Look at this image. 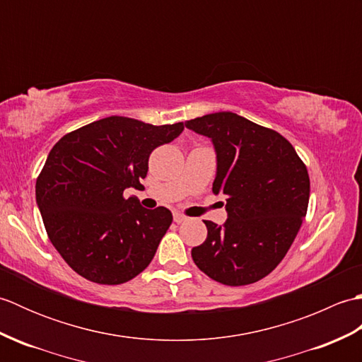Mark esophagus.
I'll return each mask as SVG.
<instances>
[{
    "label": "esophagus",
    "mask_w": 362,
    "mask_h": 362,
    "mask_svg": "<svg viewBox=\"0 0 362 362\" xmlns=\"http://www.w3.org/2000/svg\"><path fill=\"white\" fill-rule=\"evenodd\" d=\"M183 221H187V216H183V214H180V213H174V222H177V224H182Z\"/></svg>",
    "instance_id": "1"
}]
</instances>
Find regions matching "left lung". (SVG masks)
<instances>
[{"instance_id":"left-lung-1","label":"left lung","mask_w":362,"mask_h":362,"mask_svg":"<svg viewBox=\"0 0 362 362\" xmlns=\"http://www.w3.org/2000/svg\"><path fill=\"white\" fill-rule=\"evenodd\" d=\"M185 126L213 141V193L227 201L226 224L204 221L209 235L191 257L204 274L227 286L264 279L286 255L306 216L305 163L279 132L232 112L205 115Z\"/></svg>"}]
</instances>
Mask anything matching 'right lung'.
I'll list each match as a JSON object with an SVG mask.
<instances>
[{
    "label": "right lung",
    "mask_w": 362,
    "mask_h": 362,
    "mask_svg": "<svg viewBox=\"0 0 362 362\" xmlns=\"http://www.w3.org/2000/svg\"><path fill=\"white\" fill-rule=\"evenodd\" d=\"M183 127L109 117L54 144L37 177L35 199L46 233L74 272L121 284L149 266L173 214L165 206L144 209L124 189L140 187L151 152Z\"/></svg>",
    "instance_id": "right-lung-1"
}]
</instances>
